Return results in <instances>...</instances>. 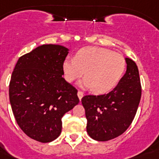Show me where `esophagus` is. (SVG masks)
I'll return each instance as SVG.
<instances>
[{"mask_svg":"<svg viewBox=\"0 0 159 159\" xmlns=\"http://www.w3.org/2000/svg\"><path fill=\"white\" fill-rule=\"evenodd\" d=\"M77 94H78L79 99H82V97H83V95H84V93L81 90H78V93H77Z\"/></svg>","mask_w":159,"mask_h":159,"instance_id":"obj_1","label":"esophagus"}]
</instances>
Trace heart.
I'll use <instances>...</instances> for the list:
<instances>
[{
	"label": "heart",
	"instance_id": "heart-1",
	"mask_svg": "<svg viewBox=\"0 0 159 159\" xmlns=\"http://www.w3.org/2000/svg\"><path fill=\"white\" fill-rule=\"evenodd\" d=\"M126 69L124 56L102 47H85L76 53L75 59L66 58L62 64L64 76L71 83L84 74L80 84L95 93H107L115 87Z\"/></svg>",
	"mask_w": 159,
	"mask_h": 159
}]
</instances>
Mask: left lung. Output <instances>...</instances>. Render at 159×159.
Wrapping results in <instances>:
<instances>
[{
  "label": "left lung",
  "instance_id": "1",
  "mask_svg": "<svg viewBox=\"0 0 159 159\" xmlns=\"http://www.w3.org/2000/svg\"><path fill=\"white\" fill-rule=\"evenodd\" d=\"M126 73L118 85L101 95H85L81 99L87 119L86 129L97 141H108L124 134L132 124L141 99L137 65L125 58Z\"/></svg>",
  "mask_w": 159,
  "mask_h": 159
}]
</instances>
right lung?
Returning <instances> with one entry per match:
<instances>
[{
  "instance_id": "obj_1",
  "label": "right lung",
  "mask_w": 159,
  "mask_h": 159,
  "mask_svg": "<svg viewBox=\"0 0 159 159\" xmlns=\"http://www.w3.org/2000/svg\"><path fill=\"white\" fill-rule=\"evenodd\" d=\"M68 53L62 45H40L20 57L12 72L9 97L15 119L38 142L57 139L62 117L80 102L77 89L62 77Z\"/></svg>"
}]
</instances>
